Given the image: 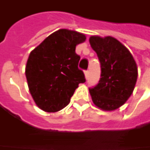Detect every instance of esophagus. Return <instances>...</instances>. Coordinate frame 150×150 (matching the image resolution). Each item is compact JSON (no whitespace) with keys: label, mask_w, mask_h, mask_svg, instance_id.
<instances>
[{"label":"esophagus","mask_w":150,"mask_h":150,"mask_svg":"<svg viewBox=\"0 0 150 150\" xmlns=\"http://www.w3.org/2000/svg\"><path fill=\"white\" fill-rule=\"evenodd\" d=\"M84 74H85V77H86V78H88V77H89V71H88V70L85 71V72H84Z\"/></svg>","instance_id":"34e87169"}]
</instances>
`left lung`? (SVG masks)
<instances>
[{"label": "left lung", "mask_w": 150, "mask_h": 150, "mask_svg": "<svg viewBox=\"0 0 150 150\" xmlns=\"http://www.w3.org/2000/svg\"><path fill=\"white\" fill-rule=\"evenodd\" d=\"M89 42L100 62L98 84L89 88L92 100L103 110L111 111L122 106L132 94L138 68L130 52L112 37H91Z\"/></svg>", "instance_id": "8db88e82"}]
</instances>
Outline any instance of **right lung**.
I'll list each match as a JSON object with an SVG mask.
<instances>
[{"label": "right lung", "instance_id": "right-lung-1", "mask_svg": "<svg viewBox=\"0 0 150 150\" xmlns=\"http://www.w3.org/2000/svg\"><path fill=\"white\" fill-rule=\"evenodd\" d=\"M86 37L61 29L51 34L29 55L26 66L28 88L36 104L43 111L57 112L70 103L78 84L86 82L78 68L76 46Z\"/></svg>", "mask_w": 150, "mask_h": 150}]
</instances>
